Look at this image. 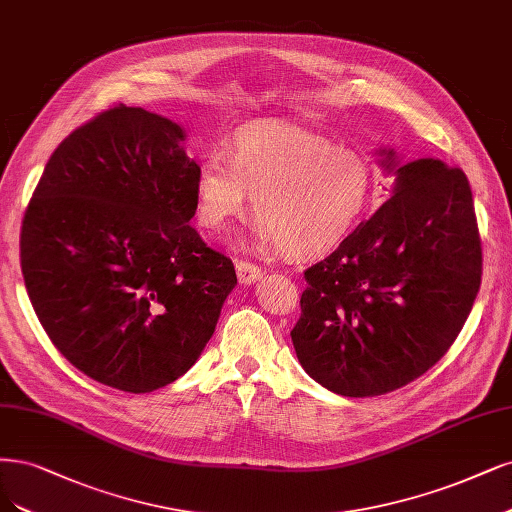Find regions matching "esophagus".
<instances>
[{
	"label": "esophagus",
	"instance_id": "1",
	"mask_svg": "<svg viewBox=\"0 0 512 512\" xmlns=\"http://www.w3.org/2000/svg\"><path fill=\"white\" fill-rule=\"evenodd\" d=\"M235 267H237L239 284H243V286L256 284V281L262 277V269L258 267V264H252L250 260H237Z\"/></svg>",
	"mask_w": 512,
	"mask_h": 512
}]
</instances>
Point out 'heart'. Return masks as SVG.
I'll list each match as a JSON object with an SVG mask.
<instances>
[{
  "mask_svg": "<svg viewBox=\"0 0 512 512\" xmlns=\"http://www.w3.org/2000/svg\"><path fill=\"white\" fill-rule=\"evenodd\" d=\"M248 192L256 248L307 258L332 250L362 222L375 192V169L356 150L281 122L241 127L226 154H207L197 171V218L220 231L239 216Z\"/></svg>",
  "mask_w": 512,
  "mask_h": 512,
  "instance_id": "heart-1",
  "label": "heart"
}]
</instances>
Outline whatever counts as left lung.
Instances as JSON below:
<instances>
[{"mask_svg":"<svg viewBox=\"0 0 512 512\" xmlns=\"http://www.w3.org/2000/svg\"><path fill=\"white\" fill-rule=\"evenodd\" d=\"M392 197L305 271L292 328L298 362L326 390L366 398L432 368L481 286V237L466 173L436 158L400 165Z\"/></svg>","mask_w":512,"mask_h":512,"instance_id":"left-lung-1","label":"left lung"}]
</instances>
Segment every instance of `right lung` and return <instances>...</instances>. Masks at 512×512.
Returning a JSON list of instances; mask_svg holds the SVG:
<instances>
[{"label": "right lung", "mask_w": 512, "mask_h": 512, "mask_svg": "<svg viewBox=\"0 0 512 512\" xmlns=\"http://www.w3.org/2000/svg\"><path fill=\"white\" fill-rule=\"evenodd\" d=\"M169 118L97 114L52 152L27 205L21 269L35 315L86 377L146 394L182 377L237 284L195 216L199 165Z\"/></svg>", "instance_id": "right-lung-1"}]
</instances>
